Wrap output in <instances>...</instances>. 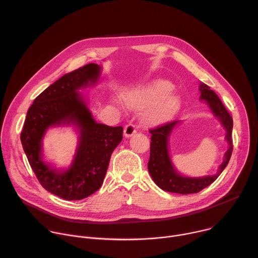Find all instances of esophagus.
<instances>
[{
  "label": "esophagus",
  "instance_id": "34e87169",
  "mask_svg": "<svg viewBox=\"0 0 258 258\" xmlns=\"http://www.w3.org/2000/svg\"><path fill=\"white\" fill-rule=\"evenodd\" d=\"M136 132H137L136 126H135L134 124L130 123V124L125 125L124 131H123V134H124V137H125V138H130V137H132L133 135H135Z\"/></svg>",
  "mask_w": 258,
  "mask_h": 258
}]
</instances>
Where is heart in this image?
<instances>
[{"label": "heart", "instance_id": "1", "mask_svg": "<svg viewBox=\"0 0 258 258\" xmlns=\"http://www.w3.org/2000/svg\"><path fill=\"white\" fill-rule=\"evenodd\" d=\"M172 85L163 80L127 91L123 101L131 109H142L141 121L146 126H155L168 120L178 109L179 99L172 93Z\"/></svg>", "mask_w": 258, "mask_h": 258}]
</instances>
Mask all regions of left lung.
Returning <instances> with one entry per match:
<instances>
[{
	"label": "left lung",
	"mask_w": 258,
	"mask_h": 258,
	"mask_svg": "<svg viewBox=\"0 0 258 258\" xmlns=\"http://www.w3.org/2000/svg\"><path fill=\"white\" fill-rule=\"evenodd\" d=\"M199 90L201 92L200 100L205 101L210 107L213 114L222 122L227 131L226 140L229 143V149L225 154V159L223 163L219 165L218 171L214 175H206L203 177H188L182 176L176 172L173 167L169 152H168V139L174 128V126L179 122L175 120L172 122H167L156 128L150 130L151 144H150V158L148 162V170L156 185L167 192L177 193V194H193L198 193L204 188L208 187L212 183L219 174L228 165L233 152V118L228 112V110L220 101L218 96L210 90V88L201 83Z\"/></svg>",
	"instance_id": "8db88e82"
}]
</instances>
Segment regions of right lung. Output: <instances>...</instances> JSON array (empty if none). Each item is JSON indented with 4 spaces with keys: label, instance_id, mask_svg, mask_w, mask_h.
Listing matches in <instances>:
<instances>
[{
    "label": "right lung",
    "instance_id": "right-lung-1",
    "mask_svg": "<svg viewBox=\"0 0 258 258\" xmlns=\"http://www.w3.org/2000/svg\"><path fill=\"white\" fill-rule=\"evenodd\" d=\"M101 66L90 63L60 78L29 107L20 135L23 150L41 185L65 200H82L100 189L110 157L122 140V126H108L93 118L80 92L96 84ZM73 124L80 131L75 157L66 171L42 159V139L50 126Z\"/></svg>",
    "mask_w": 258,
    "mask_h": 258
}]
</instances>
